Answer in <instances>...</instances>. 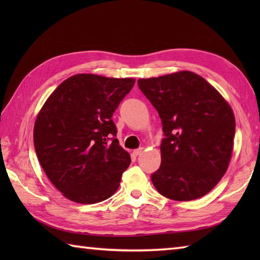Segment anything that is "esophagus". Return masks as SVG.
<instances>
[{
    "label": "esophagus",
    "instance_id": "34e87169",
    "mask_svg": "<svg viewBox=\"0 0 260 260\" xmlns=\"http://www.w3.org/2000/svg\"><path fill=\"white\" fill-rule=\"evenodd\" d=\"M142 152H143V148L142 147H140V148H137V150H134L133 151V154L134 155H140V154H142Z\"/></svg>",
    "mask_w": 260,
    "mask_h": 260
}]
</instances>
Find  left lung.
<instances>
[{
  "label": "left lung",
  "instance_id": "left-lung-1",
  "mask_svg": "<svg viewBox=\"0 0 260 260\" xmlns=\"http://www.w3.org/2000/svg\"><path fill=\"white\" fill-rule=\"evenodd\" d=\"M137 84L157 110L165 136L161 167L151 175L154 186L175 201L206 196L224 175L233 154L236 121L230 105L191 71Z\"/></svg>",
  "mask_w": 260,
  "mask_h": 260
}]
</instances>
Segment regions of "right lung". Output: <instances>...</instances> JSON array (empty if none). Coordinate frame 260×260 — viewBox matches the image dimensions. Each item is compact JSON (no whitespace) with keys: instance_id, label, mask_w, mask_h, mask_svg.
Returning a JSON list of instances; mask_svg holds the SVG:
<instances>
[{"instance_id":"1","label":"right lung","mask_w":260,"mask_h":260,"mask_svg":"<svg viewBox=\"0 0 260 260\" xmlns=\"http://www.w3.org/2000/svg\"><path fill=\"white\" fill-rule=\"evenodd\" d=\"M133 78L79 74L61 82L39 112L33 140L51 183L69 200L92 204L117 191L131 156L112 119Z\"/></svg>"}]
</instances>
